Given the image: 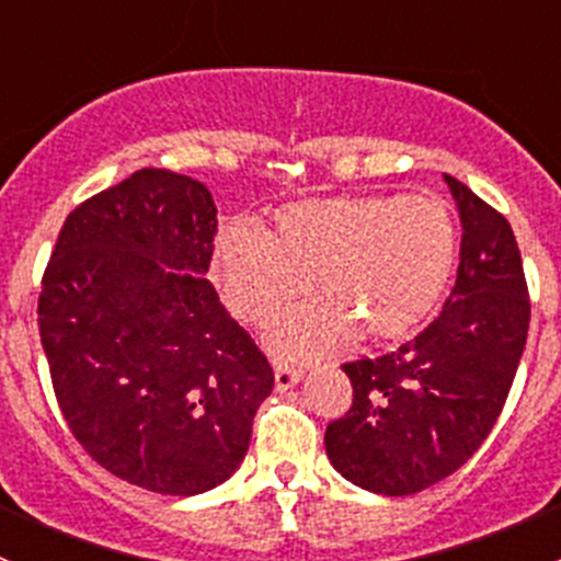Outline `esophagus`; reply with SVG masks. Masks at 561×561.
I'll list each match as a JSON object with an SVG mask.
<instances>
[{"mask_svg": "<svg viewBox=\"0 0 561 561\" xmlns=\"http://www.w3.org/2000/svg\"><path fill=\"white\" fill-rule=\"evenodd\" d=\"M304 377V369H298V366H290V364H274V380H276V390H287L293 386H298Z\"/></svg>", "mask_w": 561, "mask_h": 561, "instance_id": "34e87169", "label": "esophagus"}]
</instances>
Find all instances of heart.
<instances>
[{
  "label": "heart",
  "mask_w": 561,
  "mask_h": 561,
  "mask_svg": "<svg viewBox=\"0 0 561 561\" xmlns=\"http://www.w3.org/2000/svg\"><path fill=\"white\" fill-rule=\"evenodd\" d=\"M458 230L434 197H325L279 208L271 233L225 228L214 276L230 312L265 322L312 279L320 301L285 312L271 342L287 355L333 350L355 331L404 336L443 296L456 265Z\"/></svg>",
  "instance_id": "1"
}]
</instances>
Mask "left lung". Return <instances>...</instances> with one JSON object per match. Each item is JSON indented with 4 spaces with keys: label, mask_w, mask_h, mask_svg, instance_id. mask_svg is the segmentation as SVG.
<instances>
[{
    "label": "left lung",
    "mask_w": 561,
    "mask_h": 561,
    "mask_svg": "<svg viewBox=\"0 0 561 561\" xmlns=\"http://www.w3.org/2000/svg\"><path fill=\"white\" fill-rule=\"evenodd\" d=\"M445 181L463 228L454 293L412 342L342 366L353 407L325 428L333 469L375 494H417L472 458L505 407L529 331L511 222L454 175Z\"/></svg>",
    "instance_id": "left-lung-1"
}]
</instances>
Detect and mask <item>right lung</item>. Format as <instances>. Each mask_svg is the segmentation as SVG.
I'll list each match as a JSON object with an SVG mask.
<instances>
[{"label": "right lung", "instance_id": "right-lung-1", "mask_svg": "<svg viewBox=\"0 0 561 561\" xmlns=\"http://www.w3.org/2000/svg\"><path fill=\"white\" fill-rule=\"evenodd\" d=\"M214 236L201 181L144 168L70 211L43 274L39 339L72 437L154 494L225 483L274 388L206 279Z\"/></svg>", "mask_w": 561, "mask_h": 561}]
</instances>
